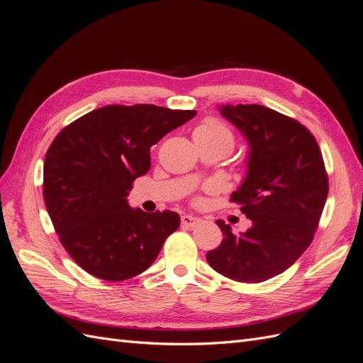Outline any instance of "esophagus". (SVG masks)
<instances>
[{
  "instance_id": "esophagus-1",
  "label": "esophagus",
  "mask_w": 363,
  "mask_h": 363,
  "mask_svg": "<svg viewBox=\"0 0 363 363\" xmlns=\"http://www.w3.org/2000/svg\"><path fill=\"white\" fill-rule=\"evenodd\" d=\"M200 221H201V219L194 216V215H183L182 216V225L183 227H195Z\"/></svg>"
}]
</instances>
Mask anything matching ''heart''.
<instances>
[{"label": "heart", "instance_id": "1", "mask_svg": "<svg viewBox=\"0 0 363 363\" xmlns=\"http://www.w3.org/2000/svg\"><path fill=\"white\" fill-rule=\"evenodd\" d=\"M194 139L206 142H223V144L233 147L232 130L213 118L203 121V123L194 130Z\"/></svg>", "mask_w": 363, "mask_h": 363}]
</instances>
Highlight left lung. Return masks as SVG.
<instances>
[{"label": "left lung", "instance_id": "left-lung-1", "mask_svg": "<svg viewBox=\"0 0 363 363\" xmlns=\"http://www.w3.org/2000/svg\"><path fill=\"white\" fill-rule=\"evenodd\" d=\"M219 112L247 139V175L230 201L251 219L233 235L221 219L223 242L206 259L216 272L260 283L292 267L311 245L328 194L323 155L298 121L259 104H225Z\"/></svg>", "mask_w": 363, "mask_h": 363}]
</instances>
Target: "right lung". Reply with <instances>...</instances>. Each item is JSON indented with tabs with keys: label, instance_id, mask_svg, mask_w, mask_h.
Returning a JSON list of instances; mask_svg holds the SVG:
<instances>
[{
	"label": "right lung",
	"instance_id": "1",
	"mask_svg": "<svg viewBox=\"0 0 363 363\" xmlns=\"http://www.w3.org/2000/svg\"><path fill=\"white\" fill-rule=\"evenodd\" d=\"M195 115L155 104L104 106L52 140L43 162V200L62 245L91 276H138L179 228V213L131 208L127 196L150 169V148Z\"/></svg>",
	"mask_w": 363,
	"mask_h": 363
}]
</instances>
